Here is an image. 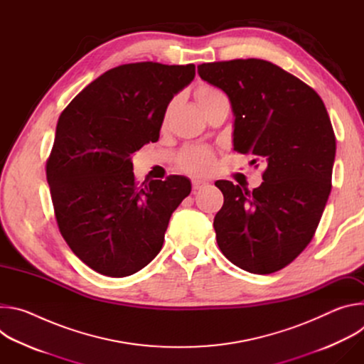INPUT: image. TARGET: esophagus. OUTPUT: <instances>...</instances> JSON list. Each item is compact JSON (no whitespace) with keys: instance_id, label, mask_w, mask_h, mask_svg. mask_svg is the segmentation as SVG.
<instances>
[{"instance_id":"1","label":"esophagus","mask_w":364,"mask_h":364,"mask_svg":"<svg viewBox=\"0 0 364 364\" xmlns=\"http://www.w3.org/2000/svg\"><path fill=\"white\" fill-rule=\"evenodd\" d=\"M205 184H207V183L203 181V180H193V190H194V191H196V190H200V188H203Z\"/></svg>"}]
</instances>
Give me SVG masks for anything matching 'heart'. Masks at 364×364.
Segmentation results:
<instances>
[{"instance_id": "obj_1", "label": "heart", "mask_w": 364, "mask_h": 364, "mask_svg": "<svg viewBox=\"0 0 364 364\" xmlns=\"http://www.w3.org/2000/svg\"><path fill=\"white\" fill-rule=\"evenodd\" d=\"M225 95L207 85H201L197 87L196 90V99L198 102L200 108L204 107L205 103H209L212 100H216L219 97H223ZM171 105L167 108L166 115L170 112ZM213 152L207 148H187L181 152V155L178 157V167L188 174L193 176H204L207 173H210L212 167H213Z\"/></svg>"}]
</instances>
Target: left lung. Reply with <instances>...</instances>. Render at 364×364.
I'll use <instances>...</instances> for the list:
<instances>
[{
    "mask_svg": "<svg viewBox=\"0 0 364 364\" xmlns=\"http://www.w3.org/2000/svg\"><path fill=\"white\" fill-rule=\"evenodd\" d=\"M197 72L230 99L233 149L267 167L264 183L252 191L215 183L225 197L213 222L218 245L243 271L277 272L313 239L331 191L336 135L324 102L261 59L203 63Z\"/></svg>",
    "mask_w": 364,
    "mask_h": 364,
    "instance_id": "obj_1",
    "label": "left lung"
}]
</instances>
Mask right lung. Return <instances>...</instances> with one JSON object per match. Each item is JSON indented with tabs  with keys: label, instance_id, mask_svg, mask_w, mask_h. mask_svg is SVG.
Listing matches in <instances>:
<instances>
[{
	"label": "right lung",
	"instance_id": "right-lung-1",
	"mask_svg": "<svg viewBox=\"0 0 364 364\" xmlns=\"http://www.w3.org/2000/svg\"><path fill=\"white\" fill-rule=\"evenodd\" d=\"M194 76V65H122L89 83L58 121L46 164L55 216L72 252L102 275L146 267L191 191L183 176L138 184L131 155L159 141L168 103Z\"/></svg>",
	"mask_w": 364,
	"mask_h": 364
}]
</instances>
